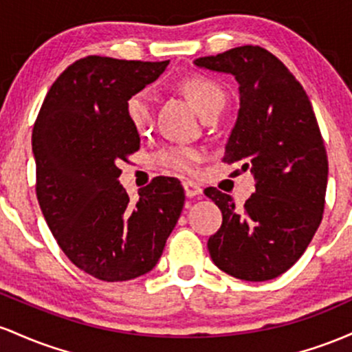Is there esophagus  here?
Wrapping results in <instances>:
<instances>
[{
	"instance_id": "obj_1",
	"label": "esophagus",
	"mask_w": 352,
	"mask_h": 352,
	"mask_svg": "<svg viewBox=\"0 0 352 352\" xmlns=\"http://www.w3.org/2000/svg\"><path fill=\"white\" fill-rule=\"evenodd\" d=\"M183 188L188 197H201V195H203V189H201L199 184H196L195 181H184Z\"/></svg>"
}]
</instances>
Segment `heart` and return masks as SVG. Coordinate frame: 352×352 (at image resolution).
I'll use <instances>...</instances> for the list:
<instances>
[{
  "mask_svg": "<svg viewBox=\"0 0 352 352\" xmlns=\"http://www.w3.org/2000/svg\"><path fill=\"white\" fill-rule=\"evenodd\" d=\"M181 88L203 120L211 114L221 113L226 104L224 91L208 78H188ZM124 114L128 123L138 133L148 131L153 124V116H155V98H153L151 91L140 89L129 94L124 102ZM197 160H199V153L191 148H183V146H171L157 155V161L161 164L166 168L177 169V171H189Z\"/></svg>",
  "mask_w": 352,
  "mask_h": 352,
  "instance_id": "1",
  "label": "heart"
}]
</instances>
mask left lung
I'll return each instance as SVG.
<instances>
[{
  "mask_svg": "<svg viewBox=\"0 0 352 352\" xmlns=\"http://www.w3.org/2000/svg\"><path fill=\"white\" fill-rule=\"evenodd\" d=\"M195 65L238 81L239 111L223 161L251 169L256 179L243 208L216 188L204 191L223 212L209 254L238 279H274L301 258L324 211L327 156L313 104L293 73L259 46L197 58Z\"/></svg>",
  "mask_w": 352,
  "mask_h": 352,
  "instance_id": "8db88e82",
  "label": "left lung"
}]
</instances>
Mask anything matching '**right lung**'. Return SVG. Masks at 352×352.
Segmentation results:
<instances>
[{"instance_id": "1", "label": "right lung", "mask_w": 352, "mask_h": 352, "mask_svg": "<svg viewBox=\"0 0 352 352\" xmlns=\"http://www.w3.org/2000/svg\"><path fill=\"white\" fill-rule=\"evenodd\" d=\"M168 65L78 59L53 82L34 123L43 216L69 261L101 281H129L151 271L183 211L184 189L176 177H155L136 203L118 179V161L141 141L124 102Z\"/></svg>"}]
</instances>
